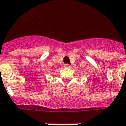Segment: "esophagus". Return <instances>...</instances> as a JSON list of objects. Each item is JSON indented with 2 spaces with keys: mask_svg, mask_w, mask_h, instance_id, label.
Wrapping results in <instances>:
<instances>
[{
  "mask_svg": "<svg viewBox=\"0 0 126 126\" xmlns=\"http://www.w3.org/2000/svg\"><path fill=\"white\" fill-rule=\"evenodd\" d=\"M64 67L66 68H71V66L68 64H64Z\"/></svg>",
  "mask_w": 126,
  "mask_h": 126,
  "instance_id": "1",
  "label": "esophagus"
}]
</instances>
